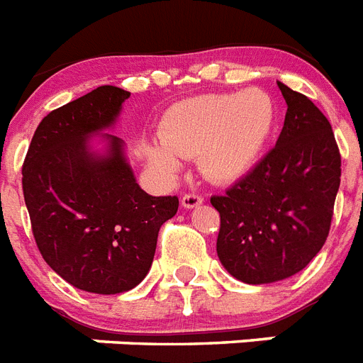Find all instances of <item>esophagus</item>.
Instances as JSON below:
<instances>
[{
    "label": "esophagus",
    "mask_w": 363,
    "mask_h": 363,
    "mask_svg": "<svg viewBox=\"0 0 363 363\" xmlns=\"http://www.w3.org/2000/svg\"><path fill=\"white\" fill-rule=\"evenodd\" d=\"M200 204H202V196L196 195V193H185L182 196V206L184 208H196Z\"/></svg>",
    "instance_id": "34e87169"
}]
</instances>
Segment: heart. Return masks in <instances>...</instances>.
I'll return each instance as SVG.
<instances>
[{"label": "heart", "instance_id": "b5f03b06", "mask_svg": "<svg viewBox=\"0 0 363 363\" xmlns=\"http://www.w3.org/2000/svg\"><path fill=\"white\" fill-rule=\"evenodd\" d=\"M275 121V101L262 89L196 95L164 112L159 123L161 144L147 146V163L170 179L182 168L179 157H199L206 178L234 182L259 161Z\"/></svg>", "mask_w": 363, "mask_h": 363}]
</instances>
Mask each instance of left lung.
<instances>
[{
  "label": "left lung",
  "instance_id": "left-lung-1",
  "mask_svg": "<svg viewBox=\"0 0 363 363\" xmlns=\"http://www.w3.org/2000/svg\"><path fill=\"white\" fill-rule=\"evenodd\" d=\"M277 86L289 106L277 144L210 200L221 216L217 257L249 285L286 279L317 257L341 182V155L326 116L306 95Z\"/></svg>",
  "mask_w": 363,
  "mask_h": 363
}]
</instances>
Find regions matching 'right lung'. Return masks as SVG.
<instances>
[{
  "mask_svg": "<svg viewBox=\"0 0 363 363\" xmlns=\"http://www.w3.org/2000/svg\"><path fill=\"white\" fill-rule=\"evenodd\" d=\"M129 91L101 86L52 110L31 138L22 189L43 259L80 291L120 294L152 268L159 228L178 211V196H152L136 184L114 125Z\"/></svg>",
  "mask_w": 363,
  "mask_h": 363,
  "instance_id": "add662e5",
  "label": "right lung"
}]
</instances>
